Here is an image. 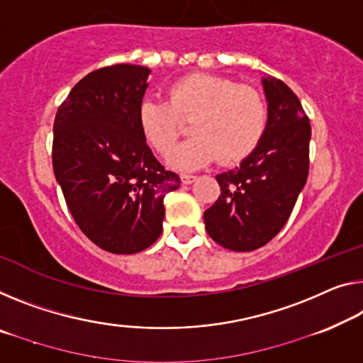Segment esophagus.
<instances>
[{
  "mask_svg": "<svg viewBox=\"0 0 363 363\" xmlns=\"http://www.w3.org/2000/svg\"><path fill=\"white\" fill-rule=\"evenodd\" d=\"M180 180H182V183H183V185H191V183L194 182V180H196V177H194V175H182L180 177Z\"/></svg>",
  "mask_w": 363,
  "mask_h": 363,
  "instance_id": "obj_1",
  "label": "esophagus"
}]
</instances>
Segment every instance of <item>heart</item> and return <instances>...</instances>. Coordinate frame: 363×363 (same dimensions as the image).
<instances>
[{
	"label": "heart",
	"mask_w": 363,
	"mask_h": 363,
	"mask_svg": "<svg viewBox=\"0 0 363 363\" xmlns=\"http://www.w3.org/2000/svg\"><path fill=\"white\" fill-rule=\"evenodd\" d=\"M269 110L258 89L214 74H189L169 87V100L146 97L138 107L144 141L167 157L189 123V138L170 155L177 170H196L217 157L233 165L263 139Z\"/></svg>",
	"instance_id": "1"
}]
</instances>
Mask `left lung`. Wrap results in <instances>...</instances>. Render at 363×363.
I'll use <instances>...</instances> for the list:
<instances>
[{
	"label": "left lung",
	"instance_id": "left-lung-1",
	"mask_svg": "<svg viewBox=\"0 0 363 363\" xmlns=\"http://www.w3.org/2000/svg\"><path fill=\"white\" fill-rule=\"evenodd\" d=\"M267 128L240 167L216 175L220 196L204 213L209 237L232 252H253L291 217L310 167V120L292 89L263 77Z\"/></svg>",
	"mask_w": 363,
	"mask_h": 363
}]
</instances>
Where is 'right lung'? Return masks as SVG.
I'll list each match as a JSON object with an SVG mask.
<instances>
[{"instance_id": "1", "label": "right lung", "mask_w": 363, "mask_h": 363, "mask_svg": "<svg viewBox=\"0 0 363 363\" xmlns=\"http://www.w3.org/2000/svg\"><path fill=\"white\" fill-rule=\"evenodd\" d=\"M150 69L111 65L71 89L53 123V172L82 233L105 252L133 255L162 233L164 198L180 177L154 157L138 125Z\"/></svg>"}]
</instances>
